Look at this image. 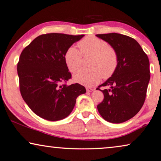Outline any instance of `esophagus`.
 Returning <instances> with one entry per match:
<instances>
[{
	"mask_svg": "<svg viewBox=\"0 0 161 161\" xmlns=\"http://www.w3.org/2000/svg\"><path fill=\"white\" fill-rule=\"evenodd\" d=\"M86 91L87 92H92V91H93V89L91 88H86Z\"/></svg>",
	"mask_w": 161,
	"mask_h": 161,
	"instance_id": "1",
	"label": "esophagus"
}]
</instances>
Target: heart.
Masks as SVG:
<instances>
[{
  "label": "heart",
  "mask_w": 161,
  "mask_h": 161,
  "mask_svg": "<svg viewBox=\"0 0 161 161\" xmlns=\"http://www.w3.org/2000/svg\"><path fill=\"white\" fill-rule=\"evenodd\" d=\"M80 50L70 47L64 55L65 62L71 73L81 66L84 56H93L90 64L91 68H83L73 75L75 82L86 86H93L100 82L102 77L107 79L115 73L118 64L115 51L108 47V43L97 37L88 36L78 43Z\"/></svg>",
  "instance_id": "obj_1"
}]
</instances>
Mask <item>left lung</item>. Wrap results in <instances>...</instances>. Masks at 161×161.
<instances>
[{"label":"left lung","instance_id":"1","mask_svg":"<svg viewBox=\"0 0 161 161\" xmlns=\"http://www.w3.org/2000/svg\"><path fill=\"white\" fill-rule=\"evenodd\" d=\"M118 54L115 73L100 86L104 100L97 110L105 120L122 123L138 114L144 104L150 80L149 61L140 44L131 37L118 33L96 35Z\"/></svg>","mask_w":161,"mask_h":161}]
</instances>
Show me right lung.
Returning a JSON list of instances; mask_svg holds the SVG:
<instances>
[{
    "label": "right lung",
    "instance_id": "add662e5",
    "mask_svg": "<svg viewBox=\"0 0 161 161\" xmlns=\"http://www.w3.org/2000/svg\"><path fill=\"white\" fill-rule=\"evenodd\" d=\"M84 36L42 35L20 54L17 65L20 94L39 117L49 121L66 118L73 111L77 97L86 93V88L80 84H64L71 77L65 53Z\"/></svg>",
    "mask_w": 161,
    "mask_h": 161
}]
</instances>
